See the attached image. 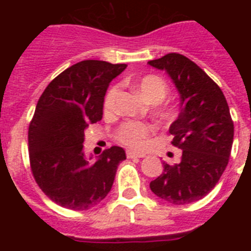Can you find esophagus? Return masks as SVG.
I'll return each mask as SVG.
<instances>
[{
    "mask_svg": "<svg viewBox=\"0 0 251 251\" xmlns=\"http://www.w3.org/2000/svg\"><path fill=\"white\" fill-rule=\"evenodd\" d=\"M128 158H143L146 157V153L143 152H134V151H127Z\"/></svg>",
    "mask_w": 251,
    "mask_h": 251,
    "instance_id": "34e87169",
    "label": "esophagus"
}]
</instances>
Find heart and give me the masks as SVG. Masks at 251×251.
<instances>
[{
    "label": "heart",
    "instance_id": "b5f03b06",
    "mask_svg": "<svg viewBox=\"0 0 251 251\" xmlns=\"http://www.w3.org/2000/svg\"><path fill=\"white\" fill-rule=\"evenodd\" d=\"M137 90L146 100L151 103H159L167 95V84L157 75H146L134 83ZM119 95V85L114 84L108 89L104 97V109L105 112H112L117 105V99ZM154 132L152 124L146 122L127 121L119 126L117 129V139L128 147L141 150L147 143L148 137Z\"/></svg>",
    "mask_w": 251,
    "mask_h": 251
}]
</instances>
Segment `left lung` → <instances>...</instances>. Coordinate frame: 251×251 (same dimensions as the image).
Listing matches in <instances>:
<instances>
[{
    "label": "left lung",
    "instance_id": "obj_1",
    "mask_svg": "<svg viewBox=\"0 0 251 251\" xmlns=\"http://www.w3.org/2000/svg\"><path fill=\"white\" fill-rule=\"evenodd\" d=\"M148 64L165 70L178 90L181 110L170 133L172 145L182 150L181 162H163V172L150 187L174 205L195 202L211 191L229 163L234 141L229 105L220 86L188 57L171 52Z\"/></svg>",
    "mask_w": 251,
    "mask_h": 251
}]
</instances>
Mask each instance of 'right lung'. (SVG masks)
Instances as JSON below:
<instances>
[{"label":"right lung","mask_w":251,"mask_h":251,"mask_svg":"<svg viewBox=\"0 0 251 251\" xmlns=\"http://www.w3.org/2000/svg\"><path fill=\"white\" fill-rule=\"evenodd\" d=\"M126 68L84 60L57 75L37 101L28 127L31 171L41 191L61 207L83 211L98 205L126 159L117 146L104 151L95 163H89L83 151L84 130L101 119L109 83Z\"/></svg>","instance_id":"1"}]
</instances>
